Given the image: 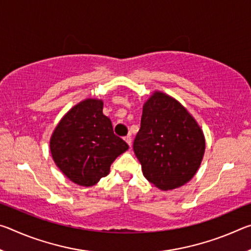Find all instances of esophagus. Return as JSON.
<instances>
[{
    "label": "esophagus",
    "mask_w": 251,
    "mask_h": 251,
    "mask_svg": "<svg viewBox=\"0 0 251 251\" xmlns=\"http://www.w3.org/2000/svg\"><path fill=\"white\" fill-rule=\"evenodd\" d=\"M124 139H125V142L128 144V145L130 146L131 145V136L130 135H127L126 137H124Z\"/></svg>",
    "instance_id": "1"
}]
</instances>
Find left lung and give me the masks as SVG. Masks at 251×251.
<instances>
[{
	"label": "left lung",
	"mask_w": 251,
	"mask_h": 251,
	"mask_svg": "<svg viewBox=\"0 0 251 251\" xmlns=\"http://www.w3.org/2000/svg\"><path fill=\"white\" fill-rule=\"evenodd\" d=\"M133 150L146 179L161 190H171L196 174L205 152V138L184 106L156 92L143 107Z\"/></svg>",
	"instance_id": "obj_1"
}]
</instances>
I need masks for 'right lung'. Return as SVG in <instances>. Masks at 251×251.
<instances>
[{"label": "right lung", "instance_id": "obj_1", "mask_svg": "<svg viewBox=\"0 0 251 251\" xmlns=\"http://www.w3.org/2000/svg\"><path fill=\"white\" fill-rule=\"evenodd\" d=\"M50 147L62 173L85 187L107 176L116 157L128 150L103 114V101L91 99L80 101L62 118L50 137Z\"/></svg>", "mask_w": 251, "mask_h": 251}]
</instances>
